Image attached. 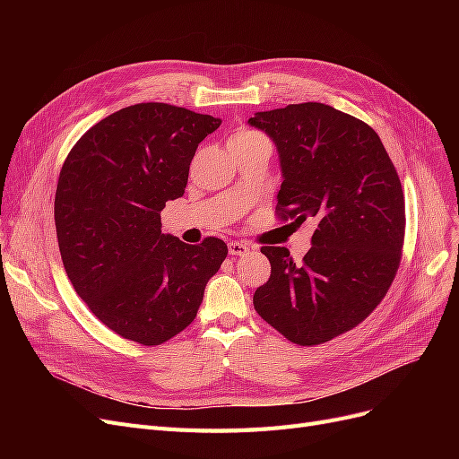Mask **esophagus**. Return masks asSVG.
Masks as SVG:
<instances>
[{
    "instance_id": "obj_1",
    "label": "esophagus",
    "mask_w": 459,
    "mask_h": 459,
    "mask_svg": "<svg viewBox=\"0 0 459 459\" xmlns=\"http://www.w3.org/2000/svg\"><path fill=\"white\" fill-rule=\"evenodd\" d=\"M228 251L231 256H243L251 251V247L245 243H239V241H231V243H228Z\"/></svg>"
}]
</instances>
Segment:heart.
<instances>
[{
	"mask_svg": "<svg viewBox=\"0 0 459 459\" xmlns=\"http://www.w3.org/2000/svg\"><path fill=\"white\" fill-rule=\"evenodd\" d=\"M262 134L255 132V130H248V128H239L235 130L231 135H230V145H241V143H251V142H256V140H262Z\"/></svg>",
	"mask_w": 459,
	"mask_h": 459,
	"instance_id": "b5f03b06",
	"label": "heart"
}]
</instances>
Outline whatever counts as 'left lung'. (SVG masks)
I'll list each match as a JSON object with an SVG mask.
<instances>
[{
    "label": "left lung",
    "instance_id": "8db88e82",
    "mask_svg": "<svg viewBox=\"0 0 459 459\" xmlns=\"http://www.w3.org/2000/svg\"><path fill=\"white\" fill-rule=\"evenodd\" d=\"M248 124L280 152L277 216L317 221L302 262L285 247L260 248L272 273L255 290V310L290 342H327L362 324L398 272L406 230L400 178L375 130L329 105L264 110Z\"/></svg>",
    "mask_w": 459,
    "mask_h": 459
}]
</instances>
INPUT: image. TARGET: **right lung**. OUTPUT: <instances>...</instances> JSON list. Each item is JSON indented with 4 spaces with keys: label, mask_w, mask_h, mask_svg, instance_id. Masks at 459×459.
Returning <instances> with one entry per match:
<instances>
[{
    "label": "right lung",
    "mask_w": 459,
    "mask_h": 459,
    "mask_svg": "<svg viewBox=\"0 0 459 459\" xmlns=\"http://www.w3.org/2000/svg\"><path fill=\"white\" fill-rule=\"evenodd\" d=\"M221 124L169 103H137L80 137L55 193L65 272L93 316L122 339L162 344L197 316L228 245H187L160 231L184 195L193 155Z\"/></svg>",
    "instance_id": "obj_1"
}]
</instances>
